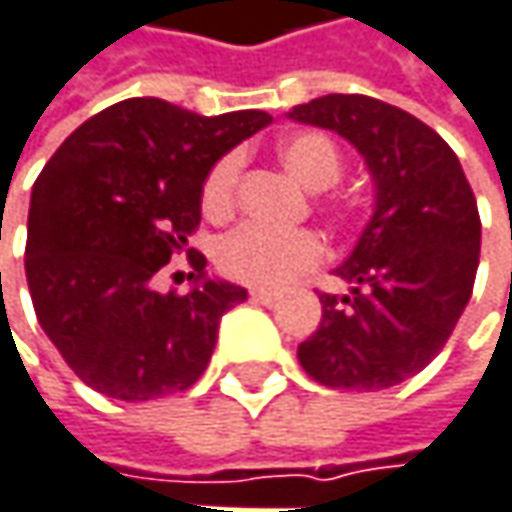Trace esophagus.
I'll use <instances>...</instances> for the list:
<instances>
[{"label": "esophagus", "mask_w": 512, "mask_h": 512, "mask_svg": "<svg viewBox=\"0 0 512 512\" xmlns=\"http://www.w3.org/2000/svg\"><path fill=\"white\" fill-rule=\"evenodd\" d=\"M250 297H253L256 303H262V306H274L276 300H279V294H276V291H265V288H253V291H250Z\"/></svg>", "instance_id": "obj_1"}]
</instances>
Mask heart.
Returning a JSON list of instances; mask_svg holds the SVG:
<instances>
[{
	"label": "heart",
	"mask_w": 512,
	"mask_h": 512,
	"mask_svg": "<svg viewBox=\"0 0 512 512\" xmlns=\"http://www.w3.org/2000/svg\"><path fill=\"white\" fill-rule=\"evenodd\" d=\"M276 157L285 171L300 180L306 189L332 186L341 171L344 157L338 145L317 130H297L276 142ZM241 180V157L227 154L209 168L201 189V206L206 218L224 221L233 215ZM323 241L311 230L276 233L268 227L244 224L218 244V268L227 276L259 288H279L297 274L320 265Z\"/></svg>",
	"instance_id": "b5f03b06"
}]
</instances>
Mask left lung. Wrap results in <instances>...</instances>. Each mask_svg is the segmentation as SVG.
<instances>
[{"label":"left lung","mask_w":512,"mask_h":512,"mask_svg":"<svg viewBox=\"0 0 512 512\" xmlns=\"http://www.w3.org/2000/svg\"><path fill=\"white\" fill-rule=\"evenodd\" d=\"M288 119L344 136L373 177V215L320 294V326L297 349L314 382L384 390L425 370L466 309L481 253L472 186L446 139L370 95H323Z\"/></svg>","instance_id":"obj_1"}]
</instances>
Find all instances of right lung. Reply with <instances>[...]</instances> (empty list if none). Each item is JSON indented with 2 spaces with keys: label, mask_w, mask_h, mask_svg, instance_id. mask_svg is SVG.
<instances>
[{
  "label": "right lung",
  "mask_w": 512,
  "mask_h": 512,
  "mask_svg": "<svg viewBox=\"0 0 512 512\" xmlns=\"http://www.w3.org/2000/svg\"><path fill=\"white\" fill-rule=\"evenodd\" d=\"M271 125L265 110L198 116L163 98H128L87 119L40 171L25 241L37 320L92 390L148 402L201 379L224 311L247 300L206 276L189 247L209 168ZM192 252L189 295L153 291L174 252Z\"/></svg>",
  "instance_id": "obj_1"
}]
</instances>
